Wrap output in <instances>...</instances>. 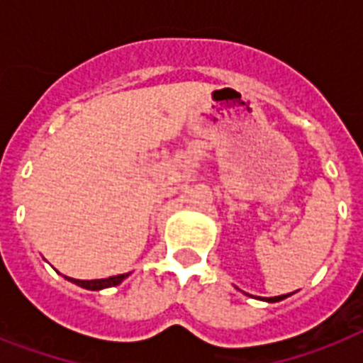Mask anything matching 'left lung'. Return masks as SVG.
<instances>
[{
	"label": "left lung",
	"instance_id": "obj_1",
	"mask_svg": "<svg viewBox=\"0 0 363 363\" xmlns=\"http://www.w3.org/2000/svg\"><path fill=\"white\" fill-rule=\"evenodd\" d=\"M248 296V294H247ZM288 296H292V294H284V296H275V298H258L262 301H267V303H275V301H281V299H286Z\"/></svg>",
	"mask_w": 363,
	"mask_h": 363
}]
</instances>
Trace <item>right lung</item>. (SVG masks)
Wrapping results in <instances>:
<instances>
[{"instance_id":"obj_1","label":"right lung","mask_w":363,"mask_h":363,"mask_svg":"<svg viewBox=\"0 0 363 363\" xmlns=\"http://www.w3.org/2000/svg\"><path fill=\"white\" fill-rule=\"evenodd\" d=\"M128 275H130V273H125V275L109 277V279H96V281H79V279H71V277H65V279H67L69 282H73V284H77V286L86 288V290H104V288L118 286V284H121Z\"/></svg>"}]
</instances>
